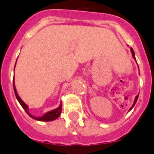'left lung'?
Here are the masks:
<instances>
[{"label": "left lung", "instance_id": "left-lung-1", "mask_svg": "<svg viewBox=\"0 0 154 154\" xmlns=\"http://www.w3.org/2000/svg\"><path fill=\"white\" fill-rule=\"evenodd\" d=\"M130 50H131V54H132V57H133V58H134V61H135L136 62H137V61H136V58H135V54H134V51L133 48H131ZM138 96H139V95H137V96H136L135 99H134V101L133 105H132L131 107L130 108V109H129V112H130L131 110L132 109H133V107H134V105H135V103H137V99H138Z\"/></svg>", "mask_w": 154, "mask_h": 154}]
</instances>
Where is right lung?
<instances>
[{
	"mask_svg": "<svg viewBox=\"0 0 154 154\" xmlns=\"http://www.w3.org/2000/svg\"><path fill=\"white\" fill-rule=\"evenodd\" d=\"M16 66V64H15ZM13 84H14V93H15L16 97H17V100L20 103V104L21 105V106L23 107L24 110L26 111V112L32 118V119H35V120L37 121H40V122H51V121H54L55 119H57V118L59 117L61 113V110H62V105L61 103H60V106L57 108V109H54L51 110V111L47 112L46 113H45L43 116H39V117H37V116H32V115L30 114V112H29V106L21 100V98L20 97V96L17 93V90H16V87L15 84H14V81H13Z\"/></svg>",
	"mask_w": 154,
	"mask_h": 154,
	"instance_id": "1",
	"label": "right lung"
}]
</instances>
